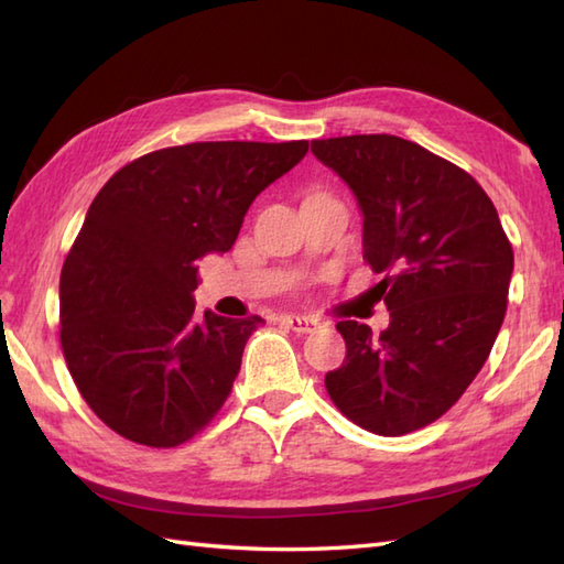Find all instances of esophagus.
I'll use <instances>...</instances> for the list:
<instances>
[{
  "label": "esophagus",
  "instance_id": "1",
  "mask_svg": "<svg viewBox=\"0 0 564 564\" xmlns=\"http://www.w3.org/2000/svg\"><path fill=\"white\" fill-rule=\"evenodd\" d=\"M281 322L289 329H293V332H297V334H310V332H315L317 329V319H313V317H301V315H285V317H281Z\"/></svg>",
  "mask_w": 564,
  "mask_h": 564
}]
</instances>
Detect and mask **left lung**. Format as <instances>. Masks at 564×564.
<instances>
[{"label": "left lung", "instance_id": "obj_1", "mask_svg": "<svg viewBox=\"0 0 564 564\" xmlns=\"http://www.w3.org/2000/svg\"><path fill=\"white\" fill-rule=\"evenodd\" d=\"M364 213V259L390 310L380 334L344 319L346 361L325 376L344 416L380 436L436 422L480 373L507 313L511 242L460 166L398 135L313 140Z\"/></svg>", "mask_w": 564, "mask_h": 564}]
</instances>
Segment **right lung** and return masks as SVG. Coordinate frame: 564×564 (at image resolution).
I'll return each mask as SVG.
<instances>
[{"instance_id": "obj_1", "label": "right lung", "mask_w": 564, "mask_h": 564, "mask_svg": "<svg viewBox=\"0 0 564 564\" xmlns=\"http://www.w3.org/2000/svg\"><path fill=\"white\" fill-rule=\"evenodd\" d=\"M307 140L191 142L118 170L91 200L59 273V344L101 422L150 448L220 412L259 315L194 317L198 259L232 249L263 188Z\"/></svg>"}]
</instances>
